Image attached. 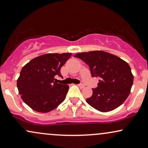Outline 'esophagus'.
Masks as SVG:
<instances>
[{
	"label": "esophagus",
	"mask_w": 148,
	"mask_h": 148,
	"mask_svg": "<svg viewBox=\"0 0 148 148\" xmlns=\"http://www.w3.org/2000/svg\"><path fill=\"white\" fill-rule=\"evenodd\" d=\"M77 86L79 88H84V84H77Z\"/></svg>",
	"instance_id": "obj_1"
}]
</instances>
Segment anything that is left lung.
<instances>
[{
	"mask_svg": "<svg viewBox=\"0 0 148 148\" xmlns=\"http://www.w3.org/2000/svg\"><path fill=\"white\" fill-rule=\"evenodd\" d=\"M88 64L92 77L99 78L97 87L87 103L96 110L108 112L121 106L130 92L134 77L126 62L103 51L75 54Z\"/></svg>",
	"mask_w": 148,
	"mask_h": 148,
	"instance_id": "obj_1",
	"label": "left lung"
}]
</instances>
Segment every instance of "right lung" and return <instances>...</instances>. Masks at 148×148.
<instances>
[{"mask_svg": "<svg viewBox=\"0 0 148 148\" xmlns=\"http://www.w3.org/2000/svg\"><path fill=\"white\" fill-rule=\"evenodd\" d=\"M71 55H42L24 66L17 80V87L22 99L31 108L39 112H48L64 101L69 86L57 83L56 77H63L60 69Z\"/></svg>", "mask_w": 148, "mask_h": 148, "instance_id": "1", "label": "right lung"}]
</instances>
